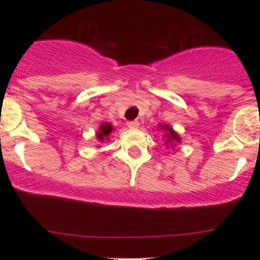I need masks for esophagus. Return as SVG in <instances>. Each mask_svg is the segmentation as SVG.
Instances as JSON below:
<instances>
[{
    "label": "esophagus",
    "instance_id": "obj_1",
    "mask_svg": "<svg viewBox=\"0 0 260 260\" xmlns=\"http://www.w3.org/2000/svg\"><path fill=\"white\" fill-rule=\"evenodd\" d=\"M127 125L132 129H136V128L140 127V122L138 120H131V122H127Z\"/></svg>",
    "mask_w": 260,
    "mask_h": 260
}]
</instances>
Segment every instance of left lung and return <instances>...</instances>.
<instances>
[{
    "label": "left lung",
    "instance_id": "left-lung-1",
    "mask_svg": "<svg viewBox=\"0 0 260 260\" xmlns=\"http://www.w3.org/2000/svg\"><path fill=\"white\" fill-rule=\"evenodd\" d=\"M158 129L164 133L162 138H164V145L166 146V148H172L174 149L179 143H181V137L179 133L174 129L170 124H162L159 123Z\"/></svg>",
    "mask_w": 260,
    "mask_h": 260
}]
</instances>
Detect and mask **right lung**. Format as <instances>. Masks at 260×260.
<instances>
[{"instance_id": "add662e5", "label": "right lung", "mask_w": 260, "mask_h": 260, "mask_svg": "<svg viewBox=\"0 0 260 260\" xmlns=\"http://www.w3.org/2000/svg\"><path fill=\"white\" fill-rule=\"evenodd\" d=\"M114 131V127L108 122H104L99 125L98 131L95 133V138L98 142H104V141H108L109 140V135Z\"/></svg>"}]
</instances>
